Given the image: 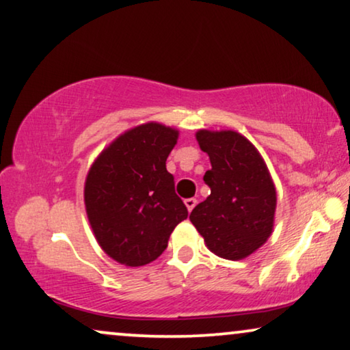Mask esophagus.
Instances as JSON below:
<instances>
[{"instance_id":"obj_1","label":"esophagus","mask_w":350,"mask_h":350,"mask_svg":"<svg viewBox=\"0 0 350 350\" xmlns=\"http://www.w3.org/2000/svg\"><path fill=\"white\" fill-rule=\"evenodd\" d=\"M185 205H186L187 211H192V210H194V206L197 205V200L196 199H186L185 200Z\"/></svg>"}]
</instances>
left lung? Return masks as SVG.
Wrapping results in <instances>:
<instances>
[{"label": "left lung", "instance_id": "obj_1", "mask_svg": "<svg viewBox=\"0 0 350 350\" xmlns=\"http://www.w3.org/2000/svg\"><path fill=\"white\" fill-rule=\"evenodd\" d=\"M196 139L210 158L204 181L211 192L189 219L213 254L246 259L275 226L276 187L270 170L259 150L237 131L199 129Z\"/></svg>", "mask_w": 350, "mask_h": 350}]
</instances>
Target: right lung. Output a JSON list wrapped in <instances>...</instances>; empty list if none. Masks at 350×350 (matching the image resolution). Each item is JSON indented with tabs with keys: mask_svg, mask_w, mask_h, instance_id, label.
Returning <instances> with one entry per match:
<instances>
[{
	"mask_svg": "<svg viewBox=\"0 0 350 350\" xmlns=\"http://www.w3.org/2000/svg\"><path fill=\"white\" fill-rule=\"evenodd\" d=\"M178 134L156 121L139 124L105 146L90 167L83 191L90 226L103 251L121 265L158 259L187 217L165 169Z\"/></svg>",
	"mask_w": 350,
	"mask_h": 350,
	"instance_id": "1",
	"label": "right lung"
}]
</instances>
